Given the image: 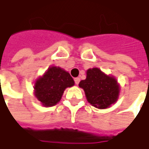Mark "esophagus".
Masks as SVG:
<instances>
[{
    "instance_id": "34e87169",
    "label": "esophagus",
    "mask_w": 149,
    "mask_h": 149,
    "mask_svg": "<svg viewBox=\"0 0 149 149\" xmlns=\"http://www.w3.org/2000/svg\"><path fill=\"white\" fill-rule=\"evenodd\" d=\"M79 81H80L79 78H74V83H75V84H79Z\"/></svg>"
}]
</instances>
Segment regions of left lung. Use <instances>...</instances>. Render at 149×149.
<instances>
[{
    "label": "left lung",
    "mask_w": 149,
    "mask_h": 149,
    "mask_svg": "<svg viewBox=\"0 0 149 149\" xmlns=\"http://www.w3.org/2000/svg\"><path fill=\"white\" fill-rule=\"evenodd\" d=\"M79 85L84 90L88 102L98 109H106L117 101L119 87L116 79L98 68L88 70L86 79Z\"/></svg>",
    "instance_id": "1"
}]
</instances>
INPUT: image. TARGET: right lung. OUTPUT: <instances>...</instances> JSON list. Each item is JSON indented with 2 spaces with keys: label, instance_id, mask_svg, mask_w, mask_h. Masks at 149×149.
<instances>
[{
  "label": "right lung",
  "instance_id": "right-lung-1",
  "mask_svg": "<svg viewBox=\"0 0 149 149\" xmlns=\"http://www.w3.org/2000/svg\"><path fill=\"white\" fill-rule=\"evenodd\" d=\"M74 84V79L68 72L53 66L36 82V96L44 106H54L60 100L64 90Z\"/></svg>",
  "mask_w": 149,
  "mask_h": 149
}]
</instances>
